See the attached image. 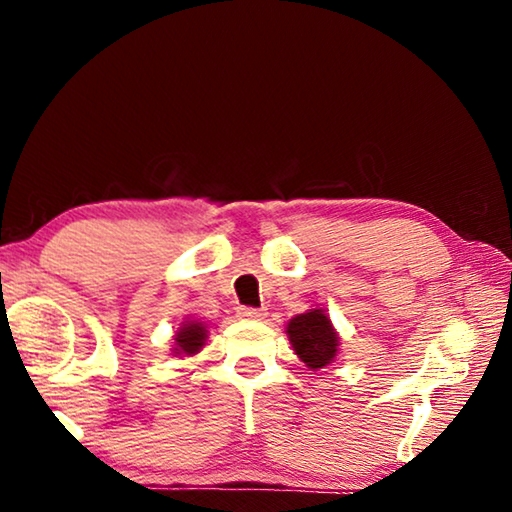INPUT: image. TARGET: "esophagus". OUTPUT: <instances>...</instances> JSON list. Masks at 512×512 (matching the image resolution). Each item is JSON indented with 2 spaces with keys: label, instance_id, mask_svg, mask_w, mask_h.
I'll return each mask as SVG.
<instances>
[{
  "label": "esophagus",
  "instance_id": "esophagus-1",
  "mask_svg": "<svg viewBox=\"0 0 512 512\" xmlns=\"http://www.w3.org/2000/svg\"><path fill=\"white\" fill-rule=\"evenodd\" d=\"M237 316L244 320H264L266 318V309H255V307H239Z\"/></svg>",
  "mask_w": 512,
  "mask_h": 512
}]
</instances>
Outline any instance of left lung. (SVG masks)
I'll list each match as a JSON object with an SVG mask.
<instances>
[{
  "label": "left lung",
  "mask_w": 512,
  "mask_h": 512,
  "mask_svg": "<svg viewBox=\"0 0 512 512\" xmlns=\"http://www.w3.org/2000/svg\"><path fill=\"white\" fill-rule=\"evenodd\" d=\"M287 336L293 352L309 370H320L339 357L341 336L325 309H307L287 323Z\"/></svg>",
  "instance_id": "obj_1"
}]
</instances>
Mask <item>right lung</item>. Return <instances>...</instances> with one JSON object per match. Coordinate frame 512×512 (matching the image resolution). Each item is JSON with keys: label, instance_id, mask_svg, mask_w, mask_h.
I'll return each instance as SVG.
<instances>
[{"label": "right lung", "instance_id": "add662e5", "mask_svg": "<svg viewBox=\"0 0 512 512\" xmlns=\"http://www.w3.org/2000/svg\"><path fill=\"white\" fill-rule=\"evenodd\" d=\"M173 357H194L203 350L207 341V325L201 320H185L176 329V339H173Z\"/></svg>", "mask_w": 512, "mask_h": 512}]
</instances>
